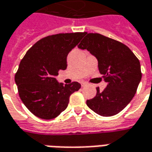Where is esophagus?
<instances>
[{
    "label": "esophagus",
    "instance_id": "esophagus-1",
    "mask_svg": "<svg viewBox=\"0 0 152 152\" xmlns=\"http://www.w3.org/2000/svg\"><path fill=\"white\" fill-rule=\"evenodd\" d=\"M81 86H86V82H85V81H82V82H81Z\"/></svg>",
    "mask_w": 152,
    "mask_h": 152
}]
</instances>
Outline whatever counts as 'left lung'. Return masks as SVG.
<instances>
[{"mask_svg": "<svg viewBox=\"0 0 152 152\" xmlns=\"http://www.w3.org/2000/svg\"><path fill=\"white\" fill-rule=\"evenodd\" d=\"M86 49L98 60V66L107 87L96 88V95L86 101L94 113L113 116L134 97L142 79L140 61L124 43L99 34H87L78 46Z\"/></svg>", "mask_w": 152, "mask_h": 152, "instance_id": "left-lung-1", "label": "left lung"}]
</instances>
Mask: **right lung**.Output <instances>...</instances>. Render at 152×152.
Segmentation results:
<instances>
[{"mask_svg":"<svg viewBox=\"0 0 152 152\" xmlns=\"http://www.w3.org/2000/svg\"><path fill=\"white\" fill-rule=\"evenodd\" d=\"M86 34H58L40 39L20 61L15 80L19 95L26 108L43 119H53L68 105L70 95L80 84L58 83L59 70L66 68V57Z\"/></svg>","mask_w":152,"mask_h":152,"instance_id":"add662e5","label":"right lung"}]
</instances>
